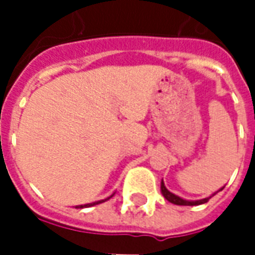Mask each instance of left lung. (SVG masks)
<instances>
[{"instance_id": "8db88e82", "label": "left lung", "mask_w": 255, "mask_h": 255, "mask_svg": "<svg viewBox=\"0 0 255 255\" xmlns=\"http://www.w3.org/2000/svg\"><path fill=\"white\" fill-rule=\"evenodd\" d=\"M223 190V188H221ZM161 192H162V195L169 201V202L175 203V205H184V206H194V205H201V203H206L212 197L205 198V199H201V201H186V199H182V198H179L175 194H172L171 191H168L165 187V184L164 182L161 183Z\"/></svg>"}]
</instances>
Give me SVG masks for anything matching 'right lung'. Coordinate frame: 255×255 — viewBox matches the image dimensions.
<instances>
[{"label":"right lung","mask_w":255,"mask_h":255,"mask_svg":"<svg viewBox=\"0 0 255 255\" xmlns=\"http://www.w3.org/2000/svg\"><path fill=\"white\" fill-rule=\"evenodd\" d=\"M111 198V197H109ZM109 198H108V199H109ZM106 201V199H105ZM105 201H98V202H93V203H87V205H84V206H80V208H90V206H94V205H98V203H101V202H105Z\"/></svg>","instance_id":"right-lung-1"}]
</instances>
